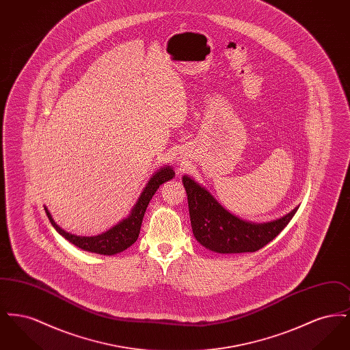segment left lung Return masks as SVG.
Masks as SVG:
<instances>
[{
	"label": "left lung",
	"instance_id": "1",
	"mask_svg": "<svg viewBox=\"0 0 350 350\" xmlns=\"http://www.w3.org/2000/svg\"><path fill=\"white\" fill-rule=\"evenodd\" d=\"M190 221L194 237L204 248L217 253H245L264 248L295 215V207L287 215L267 221L252 223L227 211L211 193L183 176Z\"/></svg>",
	"mask_w": 350,
	"mask_h": 350
}]
</instances>
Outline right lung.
I'll return each instance as SVG.
<instances>
[{
	"mask_svg": "<svg viewBox=\"0 0 350 350\" xmlns=\"http://www.w3.org/2000/svg\"><path fill=\"white\" fill-rule=\"evenodd\" d=\"M173 177H174V172L172 167H161L159 172H156L147 183V186L144 187V190L142 191V194H140L137 202L135 203L129 217L119 221L117 226H114L109 231L97 234V236H77V234L67 232L55 223L47 207H44V210H46V214L50 219L53 228L63 237H66L69 243L75 244L76 247L86 250V252L98 253V254H105V256H113L119 252L127 250L137 240L143 217L146 214L150 200L154 196L156 190L160 187V185L172 180Z\"/></svg>",
	"mask_w": 350,
	"mask_h": 350,
	"instance_id": "1",
	"label": "right lung"
}]
</instances>
